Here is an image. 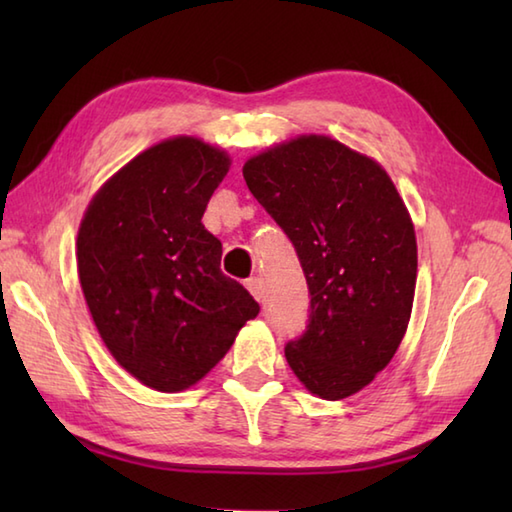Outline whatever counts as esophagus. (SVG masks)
Instances as JSON below:
<instances>
[{
  "mask_svg": "<svg viewBox=\"0 0 512 512\" xmlns=\"http://www.w3.org/2000/svg\"><path fill=\"white\" fill-rule=\"evenodd\" d=\"M246 288L250 295H253L257 301H264V295H266V288H264V281L259 277H250L246 281Z\"/></svg>",
  "mask_w": 512,
  "mask_h": 512,
  "instance_id": "obj_1",
  "label": "esophagus"
}]
</instances>
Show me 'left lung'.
Wrapping results in <instances>:
<instances>
[{"mask_svg": "<svg viewBox=\"0 0 512 512\" xmlns=\"http://www.w3.org/2000/svg\"><path fill=\"white\" fill-rule=\"evenodd\" d=\"M242 171L308 281V325L288 341L286 361L319 398L352 396L383 372L407 332L418 275L407 206L376 160L328 136L288 140Z\"/></svg>", "mask_w": 512, "mask_h": 512, "instance_id": "obj_1", "label": "left lung"}]
</instances>
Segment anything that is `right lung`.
Segmentation results:
<instances>
[{
    "mask_svg": "<svg viewBox=\"0 0 512 512\" xmlns=\"http://www.w3.org/2000/svg\"><path fill=\"white\" fill-rule=\"evenodd\" d=\"M231 167L198 138L162 140L94 195L76 237L79 281L112 356L140 383L182 391L231 350L259 303L220 270L202 215Z\"/></svg>",
    "mask_w": 512,
    "mask_h": 512,
    "instance_id": "right-lung-1",
    "label": "right lung"
}]
</instances>
